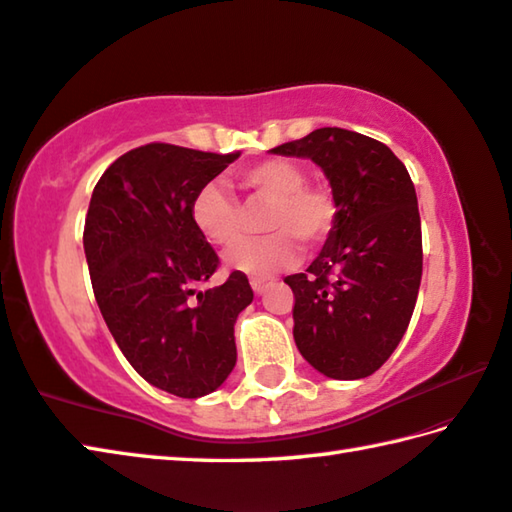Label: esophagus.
Here are the masks:
<instances>
[{
    "instance_id": "obj_1",
    "label": "esophagus",
    "mask_w": 512,
    "mask_h": 512,
    "mask_svg": "<svg viewBox=\"0 0 512 512\" xmlns=\"http://www.w3.org/2000/svg\"><path fill=\"white\" fill-rule=\"evenodd\" d=\"M250 286H253V291L257 295H262V293L268 291V288L273 286V280H264V277H253V280H250Z\"/></svg>"
}]
</instances>
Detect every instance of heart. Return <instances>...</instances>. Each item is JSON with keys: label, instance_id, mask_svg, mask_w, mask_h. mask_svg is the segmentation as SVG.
Wrapping results in <instances>:
<instances>
[{"label": "heart", "instance_id": "1", "mask_svg": "<svg viewBox=\"0 0 512 512\" xmlns=\"http://www.w3.org/2000/svg\"><path fill=\"white\" fill-rule=\"evenodd\" d=\"M237 183L253 203H266V235L230 250L228 264L237 271L268 277L291 266L300 246H318L331 235L338 203L327 185L306 183L302 165L288 159H266L237 172ZM192 221L215 246H232L244 230V210L221 183H208L194 194Z\"/></svg>", "mask_w": 512, "mask_h": 512}]
</instances>
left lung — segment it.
<instances>
[{
    "label": "left lung",
    "instance_id": "obj_1",
    "mask_svg": "<svg viewBox=\"0 0 512 512\" xmlns=\"http://www.w3.org/2000/svg\"><path fill=\"white\" fill-rule=\"evenodd\" d=\"M271 152L318 163L338 203L318 259L284 280L295 295V345L324 376H371L401 342L421 286V217L410 174L387 145L340 127L315 129Z\"/></svg>",
    "mask_w": 512,
    "mask_h": 512
}]
</instances>
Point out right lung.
<instances>
[{"label": "right lung", "instance_id": "right-lung-1", "mask_svg": "<svg viewBox=\"0 0 512 512\" xmlns=\"http://www.w3.org/2000/svg\"><path fill=\"white\" fill-rule=\"evenodd\" d=\"M239 159L147 143L111 163L85 219V255L98 309L138 374L181 398L224 383L237 362L235 320L253 302L241 271L201 291L219 255L192 221V201Z\"/></svg>", "mask_w": 512, "mask_h": 512}]
</instances>
